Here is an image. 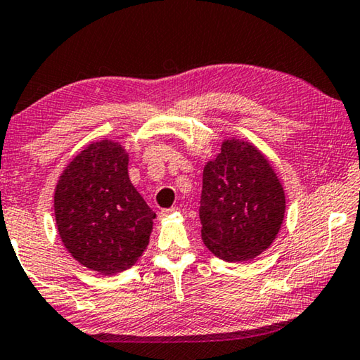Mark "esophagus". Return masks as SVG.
<instances>
[{
	"label": "esophagus",
	"instance_id": "1",
	"mask_svg": "<svg viewBox=\"0 0 360 360\" xmlns=\"http://www.w3.org/2000/svg\"><path fill=\"white\" fill-rule=\"evenodd\" d=\"M176 211H178V208H168V210H162V211H160V218H167V216H169V214L176 213Z\"/></svg>",
	"mask_w": 360,
	"mask_h": 360
}]
</instances>
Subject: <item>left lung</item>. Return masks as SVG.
Returning a JSON list of instances; mask_svg holds the SVG:
<instances>
[{"label": "left lung", "mask_w": 360, "mask_h": 360, "mask_svg": "<svg viewBox=\"0 0 360 360\" xmlns=\"http://www.w3.org/2000/svg\"><path fill=\"white\" fill-rule=\"evenodd\" d=\"M285 191L267 157L252 142L229 138L203 168L202 240L219 259L243 262L277 238Z\"/></svg>", "instance_id": "1"}]
</instances>
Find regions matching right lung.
<instances>
[{"mask_svg": "<svg viewBox=\"0 0 360 360\" xmlns=\"http://www.w3.org/2000/svg\"><path fill=\"white\" fill-rule=\"evenodd\" d=\"M128 162L120 142H91L62 171L54 189L62 243L79 264L104 276L138 262L157 216L131 184Z\"/></svg>", "mask_w": 360, "mask_h": 360, "instance_id": "add662e5", "label": "right lung"}]
</instances>
